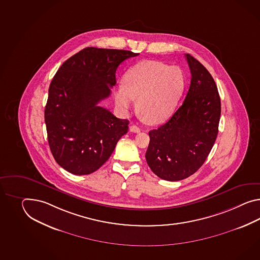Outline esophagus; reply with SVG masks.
I'll return each instance as SVG.
<instances>
[{
    "instance_id": "34e87169",
    "label": "esophagus",
    "mask_w": 260,
    "mask_h": 260,
    "mask_svg": "<svg viewBox=\"0 0 260 260\" xmlns=\"http://www.w3.org/2000/svg\"><path fill=\"white\" fill-rule=\"evenodd\" d=\"M129 131L132 132V133H140V129L139 127H137V126H135V125H132L131 127H129Z\"/></svg>"
}]
</instances>
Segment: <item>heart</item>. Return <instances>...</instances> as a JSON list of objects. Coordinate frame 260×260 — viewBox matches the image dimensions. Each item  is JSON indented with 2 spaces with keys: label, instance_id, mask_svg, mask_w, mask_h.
<instances>
[{
  "label": "heart",
  "instance_id": "obj_1",
  "mask_svg": "<svg viewBox=\"0 0 260 260\" xmlns=\"http://www.w3.org/2000/svg\"><path fill=\"white\" fill-rule=\"evenodd\" d=\"M185 77L177 66L158 61H142L123 77V86L114 89V100L121 111L127 112L137 100L140 113L152 124L168 119L183 93Z\"/></svg>",
  "mask_w": 260,
  "mask_h": 260
}]
</instances>
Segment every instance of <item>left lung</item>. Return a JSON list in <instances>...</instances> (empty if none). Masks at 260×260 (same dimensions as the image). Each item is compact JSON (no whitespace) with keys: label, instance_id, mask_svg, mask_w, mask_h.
I'll list each match as a JSON object with an SVG mask.
<instances>
[{"label":"left lung","instance_id":"1","mask_svg":"<svg viewBox=\"0 0 260 260\" xmlns=\"http://www.w3.org/2000/svg\"><path fill=\"white\" fill-rule=\"evenodd\" d=\"M190 88L171 118L149 132L146 162L155 175L177 181L190 177L208 158L218 134L221 100L208 70L190 54Z\"/></svg>","mask_w":260,"mask_h":260}]
</instances>
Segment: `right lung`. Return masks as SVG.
Wrapping results in <instances>:
<instances>
[{
    "instance_id": "1",
    "label": "right lung",
    "mask_w": 260,
    "mask_h": 260,
    "mask_svg": "<svg viewBox=\"0 0 260 260\" xmlns=\"http://www.w3.org/2000/svg\"><path fill=\"white\" fill-rule=\"evenodd\" d=\"M139 53L88 47L59 68L49 88L45 123L54 159L74 175H89L104 165L128 120L98 104L111 95L115 71Z\"/></svg>"
}]
</instances>
